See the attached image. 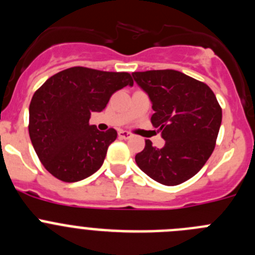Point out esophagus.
Returning <instances> with one entry per match:
<instances>
[{
    "label": "esophagus",
    "mask_w": 255,
    "mask_h": 255,
    "mask_svg": "<svg viewBox=\"0 0 255 255\" xmlns=\"http://www.w3.org/2000/svg\"><path fill=\"white\" fill-rule=\"evenodd\" d=\"M131 136H132V135L130 134L129 131H124V130L119 131V138H120V139H130Z\"/></svg>",
    "instance_id": "1"
}]
</instances>
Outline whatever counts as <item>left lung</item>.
Here are the masks:
<instances>
[{"label": "left lung", "instance_id": "left-lung-1", "mask_svg": "<svg viewBox=\"0 0 255 255\" xmlns=\"http://www.w3.org/2000/svg\"><path fill=\"white\" fill-rule=\"evenodd\" d=\"M132 76L149 96L154 111L150 121L164 139L162 148L145 140L135 162L154 181L179 185L199 172L211 157L222 108L208 85L176 70H149Z\"/></svg>", "mask_w": 255, "mask_h": 255}]
</instances>
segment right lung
<instances>
[{"instance_id":"1","label":"right lung","mask_w":255,"mask_h":255,"mask_svg":"<svg viewBox=\"0 0 255 255\" xmlns=\"http://www.w3.org/2000/svg\"><path fill=\"white\" fill-rule=\"evenodd\" d=\"M134 84L129 73L75 66L47 79L29 106V136L38 158L56 179L75 182L93 175L117 131L89 125L116 91Z\"/></svg>"}]
</instances>
